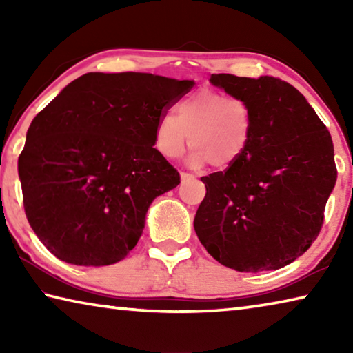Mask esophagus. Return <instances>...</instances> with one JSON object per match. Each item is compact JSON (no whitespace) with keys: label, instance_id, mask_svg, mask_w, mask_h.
I'll list each match as a JSON object with an SVG mask.
<instances>
[{"label":"esophagus","instance_id":"esophagus-1","mask_svg":"<svg viewBox=\"0 0 353 353\" xmlns=\"http://www.w3.org/2000/svg\"><path fill=\"white\" fill-rule=\"evenodd\" d=\"M181 181H182V182L194 181V176H193V174H190V172H181Z\"/></svg>","mask_w":353,"mask_h":353}]
</instances>
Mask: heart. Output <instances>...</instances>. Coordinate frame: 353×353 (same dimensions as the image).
I'll list each match as a JSON object with an SVG mask.
<instances>
[{
    "label": "heart",
    "mask_w": 353,
    "mask_h": 353,
    "mask_svg": "<svg viewBox=\"0 0 353 353\" xmlns=\"http://www.w3.org/2000/svg\"><path fill=\"white\" fill-rule=\"evenodd\" d=\"M254 112L243 98L201 88L182 99L176 117L163 113L154 129V145L166 159H179L188 145L190 165L229 168L240 160L252 140Z\"/></svg>",
    "instance_id": "b5f03b06"
}]
</instances>
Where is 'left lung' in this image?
Listing matches in <instances>:
<instances>
[{"label": "left lung", "instance_id": "left-lung-1", "mask_svg": "<svg viewBox=\"0 0 353 353\" xmlns=\"http://www.w3.org/2000/svg\"><path fill=\"white\" fill-rule=\"evenodd\" d=\"M213 85L252 107L243 157L201 181L194 216L202 246L240 272L280 270L307 252L336 182L333 141L303 94L279 77L212 74Z\"/></svg>", "mask_w": 353, "mask_h": 353}]
</instances>
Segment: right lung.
<instances>
[{
    "instance_id": "right-lung-1",
    "label": "right lung",
    "mask_w": 353,
    "mask_h": 353,
    "mask_svg": "<svg viewBox=\"0 0 353 353\" xmlns=\"http://www.w3.org/2000/svg\"><path fill=\"white\" fill-rule=\"evenodd\" d=\"M149 73H87L32 119L19 157L26 218L59 260L105 266L139 243L157 196L181 183L157 119L193 88Z\"/></svg>"
}]
</instances>
